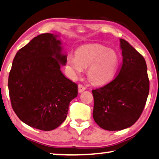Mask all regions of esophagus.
Instances as JSON below:
<instances>
[{"instance_id": "34e87169", "label": "esophagus", "mask_w": 159, "mask_h": 159, "mask_svg": "<svg viewBox=\"0 0 159 159\" xmlns=\"http://www.w3.org/2000/svg\"><path fill=\"white\" fill-rule=\"evenodd\" d=\"M85 89H86V87L82 85V84H79V85H78V92L81 93L82 92H84Z\"/></svg>"}]
</instances>
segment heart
Returning <instances> with one entry per match:
<instances>
[{
  "mask_svg": "<svg viewBox=\"0 0 159 159\" xmlns=\"http://www.w3.org/2000/svg\"><path fill=\"white\" fill-rule=\"evenodd\" d=\"M120 62L119 55L115 50L100 44L82 46L75 55L69 54L66 65L73 76L81 75L87 68L91 81L97 84L107 83L114 78Z\"/></svg>",
  "mask_w": 159,
  "mask_h": 159,
  "instance_id": "b5f03b06",
  "label": "heart"
}]
</instances>
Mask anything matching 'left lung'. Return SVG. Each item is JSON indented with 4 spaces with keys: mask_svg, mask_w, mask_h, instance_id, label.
<instances>
[{
    "mask_svg": "<svg viewBox=\"0 0 159 159\" xmlns=\"http://www.w3.org/2000/svg\"><path fill=\"white\" fill-rule=\"evenodd\" d=\"M120 43L123 62L118 74L106 85L92 90L93 118L108 131L132 126L140 117L149 94L145 59L124 39Z\"/></svg>",
    "mask_w": 159,
    "mask_h": 159,
    "instance_id": "left-lung-1",
    "label": "left lung"
}]
</instances>
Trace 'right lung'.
I'll list each match as a JSON object with an SVG mask.
<instances>
[{
  "instance_id": "right-lung-1",
  "label": "right lung",
  "mask_w": 159,
  "mask_h": 159,
  "mask_svg": "<svg viewBox=\"0 0 159 159\" xmlns=\"http://www.w3.org/2000/svg\"><path fill=\"white\" fill-rule=\"evenodd\" d=\"M57 38L52 33L34 38L16 53L8 75L14 111L27 125L43 131L62 124L78 95L77 84L61 72L67 55Z\"/></svg>"
}]
</instances>
